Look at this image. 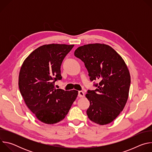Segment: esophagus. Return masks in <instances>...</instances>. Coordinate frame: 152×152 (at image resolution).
Returning a JSON list of instances; mask_svg holds the SVG:
<instances>
[{
	"label": "esophagus",
	"mask_w": 152,
	"mask_h": 152,
	"mask_svg": "<svg viewBox=\"0 0 152 152\" xmlns=\"http://www.w3.org/2000/svg\"><path fill=\"white\" fill-rule=\"evenodd\" d=\"M78 96H79V97H83L85 96V94H84V93H83V91H79L78 92Z\"/></svg>",
	"instance_id": "esophagus-1"
}]
</instances>
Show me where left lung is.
<instances>
[{"label": "left lung", "instance_id": "obj_1", "mask_svg": "<svg viewBox=\"0 0 152 152\" xmlns=\"http://www.w3.org/2000/svg\"><path fill=\"white\" fill-rule=\"evenodd\" d=\"M75 56L84 64L91 81L97 88L88 90L90 105L88 118L100 125L110 123L123 111L127 102L131 76L122 58L110 46L90 44L79 47Z\"/></svg>", "mask_w": 152, "mask_h": 152}]
</instances>
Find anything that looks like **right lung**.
<instances>
[{
  "mask_svg": "<svg viewBox=\"0 0 152 152\" xmlns=\"http://www.w3.org/2000/svg\"><path fill=\"white\" fill-rule=\"evenodd\" d=\"M74 45L51 44L34 50L25 60L18 77V87L29 109L41 122L62 120L76 100L78 91L56 89L61 80V66Z\"/></svg>",
  "mask_w": 152,
  "mask_h": 152,
  "instance_id": "right-lung-1",
  "label": "right lung"
}]
</instances>
